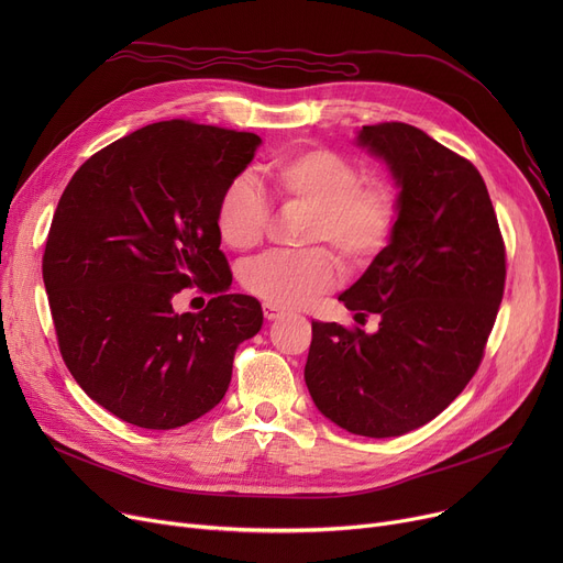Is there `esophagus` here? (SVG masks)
<instances>
[{
    "label": "esophagus",
    "instance_id": "obj_1",
    "mask_svg": "<svg viewBox=\"0 0 563 563\" xmlns=\"http://www.w3.org/2000/svg\"><path fill=\"white\" fill-rule=\"evenodd\" d=\"M262 310H264V319H269V321H276V319H283V317H285V312H283L280 308L272 306V303H264Z\"/></svg>",
    "mask_w": 563,
    "mask_h": 563
}]
</instances>
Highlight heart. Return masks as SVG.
<instances>
[{
	"mask_svg": "<svg viewBox=\"0 0 563 563\" xmlns=\"http://www.w3.org/2000/svg\"><path fill=\"white\" fill-rule=\"evenodd\" d=\"M272 185L283 202L312 212L308 246H329L349 272L367 266L388 246L397 225V196L380 183H363L349 159L323 147L283 155L269 166ZM269 221V205L246 175L234 177L217 205L221 240L244 251L255 246ZM253 297L276 308H301L335 283V266L327 251L264 253L242 272Z\"/></svg>",
	"mask_w": 563,
	"mask_h": 563,
	"instance_id": "obj_1",
	"label": "heart"
}]
</instances>
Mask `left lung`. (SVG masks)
I'll list each match as a JSON object with an SVG mask.
<instances>
[{"mask_svg":"<svg viewBox=\"0 0 563 563\" xmlns=\"http://www.w3.org/2000/svg\"><path fill=\"white\" fill-rule=\"evenodd\" d=\"M356 143L399 187L397 225L340 294L378 331L312 321L306 386L349 433L393 438L440 416L475 376L505 294L507 255L484 177L406 123L365 125Z\"/></svg>","mask_w":563,"mask_h":563,"instance_id":"8db88e82","label":"left lung"}]
</instances>
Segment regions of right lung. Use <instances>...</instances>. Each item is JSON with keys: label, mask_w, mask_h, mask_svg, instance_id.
<instances>
[{"label": "right lung", "mask_w": 563, "mask_h": 563, "mask_svg": "<svg viewBox=\"0 0 563 563\" xmlns=\"http://www.w3.org/2000/svg\"><path fill=\"white\" fill-rule=\"evenodd\" d=\"M262 139L191 121L145 125L102 147L56 205L43 280L79 388L141 429H177L225 395L234 351L262 306L230 294L217 205ZM212 292L177 313L185 286Z\"/></svg>", "instance_id": "obj_1"}]
</instances>
